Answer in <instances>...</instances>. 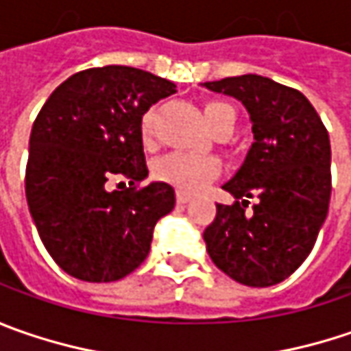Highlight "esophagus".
Instances as JSON below:
<instances>
[{
  "label": "esophagus",
  "instance_id": "34e87169",
  "mask_svg": "<svg viewBox=\"0 0 351 351\" xmlns=\"http://www.w3.org/2000/svg\"><path fill=\"white\" fill-rule=\"evenodd\" d=\"M189 200H191V194H189V192L176 191V202H178V204H186Z\"/></svg>",
  "mask_w": 351,
  "mask_h": 351
}]
</instances>
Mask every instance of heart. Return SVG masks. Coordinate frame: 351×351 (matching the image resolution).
I'll list each match as a JSON object with an SVG mask.
<instances>
[{"instance_id": "heart-1", "label": "heart", "mask_w": 351, "mask_h": 351, "mask_svg": "<svg viewBox=\"0 0 351 351\" xmlns=\"http://www.w3.org/2000/svg\"><path fill=\"white\" fill-rule=\"evenodd\" d=\"M202 114H204L206 125L212 131H216L223 123L234 125V110L223 101H208L202 108ZM153 121H155V112H147L141 119L143 141H149L153 137ZM216 175H218V162L212 157L194 155L186 151H173L155 160L153 165V176L157 180L184 192L200 191Z\"/></svg>"}]
</instances>
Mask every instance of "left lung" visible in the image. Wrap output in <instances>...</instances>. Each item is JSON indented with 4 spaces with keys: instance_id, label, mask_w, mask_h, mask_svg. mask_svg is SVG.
<instances>
[{
    "instance_id": "1",
    "label": "left lung",
    "mask_w": 351,
    "mask_h": 351,
    "mask_svg": "<svg viewBox=\"0 0 351 351\" xmlns=\"http://www.w3.org/2000/svg\"><path fill=\"white\" fill-rule=\"evenodd\" d=\"M202 86L239 99L253 131L243 165L221 186L236 202L216 204V218L204 230L208 255L241 285H277L302 265L326 220L328 131L298 90L265 76L243 74ZM247 197L258 198L253 215L245 214Z\"/></svg>"
}]
</instances>
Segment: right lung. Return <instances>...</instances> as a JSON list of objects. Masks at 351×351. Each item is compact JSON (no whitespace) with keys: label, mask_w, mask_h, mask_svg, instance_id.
<instances>
[{"label":"right lung","mask_w":351,"mask_h":351,"mask_svg":"<svg viewBox=\"0 0 351 351\" xmlns=\"http://www.w3.org/2000/svg\"><path fill=\"white\" fill-rule=\"evenodd\" d=\"M176 86L131 66L72 74L31 130L25 194L54 263L88 282L123 279L145 261L155 223L175 208V189L151 182L141 119ZM125 176L130 189L108 191ZM119 182L117 189H121Z\"/></svg>","instance_id":"right-lung-1"}]
</instances>
